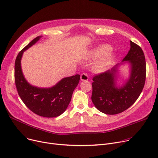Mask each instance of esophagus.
Wrapping results in <instances>:
<instances>
[{"label":"esophagus","mask_w":158,"mask_h":158,"mask_svg":"<svg viewBox=\"0 0 158 158\" xmlns=\"http://www.w3.org/2000/svg\"><path fill=\"white\" fill-rule=\"evenodd\" d=\"M80 80L81 81H87L89 80V77L87 74L83 73L80 76Z\"/></svg>","instance_id":"esophagus-1"}]
</instances>
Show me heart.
<instances>
[{"mask_svg":"<svg viewBox=\"0 0 158 158\" xmlns=\"http://www.w3.org/2000/svg\"><path fill=\"white\" fill-rule=\"evenodd\" d=\"M112 49L113 48L111 45L105 44L94 48L89 53L87 57L89 59H95L104 57L95 65V70L103 71L110 68L113 64L116 56L113 53H111Z\"/></svg>","mask_w":158,"mask_h":158,"instance_id":"1","label":"heart"}]
</instances>
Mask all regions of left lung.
Returning a JSON list of instances; mask_svg holds the SVG:
<instances>
[{
    "instance_id": "8db88e82",
    "label": "left lung",
    "mask_w": 158,
    "mask_h": 158,
    "mask_svg": "<svg viewBox=\"0 0 158 158\" xmlns=\"http://www.w3.org/2000/svg\"><path fill=\"white\" fill-rule=\"evenodd\" d=\"M124 64H129L130 75L121 82L118 80L120 77L119 67ZM145 75L146 64L143 52L138 45L130 41V49L121 63L93 78L92 102L104 114L122 113L139 98L144 87Z\"/></svg>"
}]
</instances>
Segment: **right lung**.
<instances>
[{"label": "right lung", "instance_id": "right-lung-1", "mask_svg": "<svg viewBox=\"0 0 158 158\" xmlns=\"http://www.w3.org/2000/svg\"><path fill=\"white\" fill-rule=\"evenodd\" d=\"M42 37V36H39L34 39L17 56L15 66V83L19 97L29 110L40 116L54 118L66 111L80 76L76 75L63 78L55 85L48 88L38 87L28 83L23 73L21 58L24 52Z\"/></svg>", "mask_w": 158, "mask_h": 158}]
</instances>
